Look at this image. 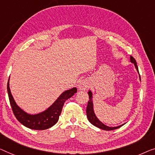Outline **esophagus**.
<instances>
[{
    "label": "esophagus",
    "instance_id": "34e87169",
    "mask_svg": "<svg viewBox=\"0 0 155 155\" xmlns=\"http://www.w3.org/2000/svg\"><path fill=\"white\" fill-rule=\"evenodd\" d=\"M90 86V83L89 81L87 79H84L81 81L78 84V88L80 90V91H85L87 88H88Z\"/></svg>",
    "mask_w": 155,
    "mask_h": 155
}]
</instances>
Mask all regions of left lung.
Returning <instances> with one entry per match:
<instances>
[{"mask_svg": "<svg viewBox=\"0 0 155 155\" xmlns=\"http://www.w3.org/2000/svg\"><path fill=\"white\" fill-rule=\"evenodd\" d=\"M130 61H131V63H134V64L135 68H136V69H137V70L138 72V74H139V71H138V66L137 64V61H136V60L131 55H130ZM139 78H140V74H139ZM87 93H88V95H89V101H88V102H87V108H86V114H87V119H88L89 122H91L92 124H93L94 126L103 129V130H106V131L114 130V129L120 128L122 125H124V124H122V125L111 127L107 126V125H105L104 123H102V122H101L100 120L97 117L96 115L94 114V108H93V102H92V93L91 91H89Z\"/></svg>", "mask_w": 155, "mask_h": 155, "instance_id": "left-lung-1", "label": "left lung"}]
</instances>
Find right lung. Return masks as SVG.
<instances>
[{"label": "right lung", "mask_w": 155, "mask_h": 155, "mask_svg": "<svg viewBox=\"0 0 155 155\" xmlns=\"http://www.w3.org/2000/svg\"><path fill=\"white\" fill-rule=\"evenodd\" d=\"M9 81H10V78L8 79L7 89H8L9 100H10V103L14 115L23 125L29 129H35V130H45V129L51 127L55 124H56V122L58 121L64 103L77 92V87H73V88L65 91L59 96V97L54 101V103L45 111L38 114L31 115L23 110L16 104L11 94Z\"/></svg>", "instance_id": "obj_1"}]
</instances>
